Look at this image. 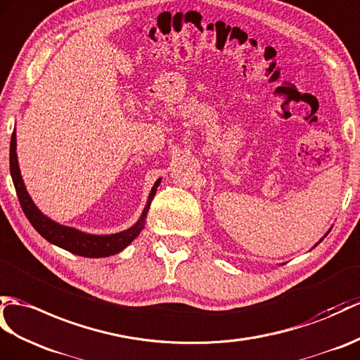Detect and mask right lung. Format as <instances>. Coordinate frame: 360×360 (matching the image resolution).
Segmentation results:
<instances>
[{"label": "right lung", "instance_id": "1", "mask_svg": "<svg viewBox=\"0 0 360 360\" xmlns=\"http://www.w3.org/2000/svg\"><path fill=\"white\" fill-rule=\"evenodd\" d=\"M11 174H12V181L16 190V195H18L22 212L27 216V219L33 225V229H35L44 239H47L50 244H55L58 247L67 250V252L84 256V257L112 256V255L120 253L121 250L127 247L130 242L139 235L142 229H144L147 212L150 208V204H152V199L155 198L156 188L161 182V179H158L155 182L152 191H150L147 205L144 208V212H142L141 219L133 225V227H130L125 231L116 233V235L96 236V235H87V233H82L79 230H75L70 227H64V225L53 222L52 219H49L47 216L41 213L37 208V205L32 202L27 190L24 187V182L20 173L18 158H16L15 131L12 133V139H11Z\"/></svg>", "mask_w": 360, "mask_h": 360}]
</instances>
